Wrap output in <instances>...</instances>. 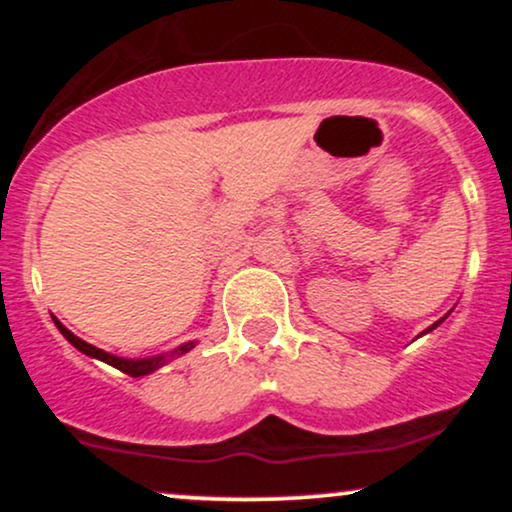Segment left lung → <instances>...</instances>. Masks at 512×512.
<instances>
[{"mask_svg":"<svg viewBox=\"0 0 512 512\" xmlns=\"http://www.w3.org/2000/svg\"><path fill=\"white\" fill-rule=\"evenodd\" d=\"M443 320H445V317H440V320H438V322H433V325H431V327H428V330H426V332H431V330H436V327H438V325H440V322H443Z\"/></svg>","mask_w":512,"mask_h":512,"instance_id":"8db88e82","label":"left lung"}]
</instances>
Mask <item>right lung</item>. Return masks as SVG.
I'll list each match as a JSON object with an SVG mask.
<instances>
[{
	"instance_id": "1",
	"label": "right lung",
	"mask_w": 512,
	"mask_h": 512,
	"mask_svg": "<svg viewBox=\"0 0 512 512\" xmlns=\"http://www.w3.org/2000/svg\"><path fill=\"white\" fill-rule=\"evenodd\" d=\"M52 320H55L57 330L62 332V337L67 339V342L72 344V346H76V349H79L81 354H86V356H91V358H98V361L108 363V366H113L117 370H122V373L132 375V378H142V375L154 373V370H158L161 366H166L170 358L187 354V351H190L192 346H195V342H187V344L178 346V349H175V351H170V354H158V356H149V358H120V356H115V354H108V351H103V349H96V346L84 342V339H79L74 332H69L67 327H64L60 320H57V317H52Z\"/></svg>"
}]
</instances>
